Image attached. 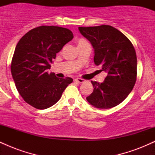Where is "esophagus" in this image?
<instances>
[{"label": "esophagus", "instance_id": "34e87169", "mask_svg": "<svg viewBox=\"0 0 155 155\" xmlns=\"http://www.w3.org/2000/svg\"><path fill=\"white\" fill-rule=\"evenodd\" d=\"M75 81H76V82L81 84V83L84 82V80L82 79H80V78H77V79H75Z\"/></svg>", "mask_w": 155, "mask_h": 155}]
</instances>
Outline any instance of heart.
Segmentation results:
<instances>
[{
  "mask_svg": "<svg viewBox=\"0 0 155 155\" xmlns=\"http://www.w3.org/2000/svg\"><path fill=\"white\" fill-rule=\"evenodd\" d=\"M84 42H86L84 40H79V41H78V45H79V44H81L84 43Z\"/></svg>",
  "mask_w": 155,
  "mask_h": 155,
  "instance_id": "1",
  "label": "heart"
}]
</instances>
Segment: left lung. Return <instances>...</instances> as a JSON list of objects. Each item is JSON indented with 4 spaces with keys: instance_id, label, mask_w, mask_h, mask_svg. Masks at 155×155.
<instances>
[{
    "instance_id": "obj_1",
    "label": "left lung",
    "mask_w": 155,
    "mask_h": 155,
    "mask_svg": "<svg viewBox=\"0 0 155 155\" xmlns=\"http://www.w3.org/2000/svg\"><path fill=\"white\" fill-rule=\"evenodd\" d=\"M79 32L92 44L94 63L107 76L102 83L91 81L93 92L87 101L97 108H111L123 101L136 81L137 58L132 43L110 25L79 27Z\"/></svg>"
}]
</instances>
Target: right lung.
Masks as SVG:
<instances>
[{
	"instance_id": "right-lung-1",
	"label": "right lung",
	"mask_w": 155,
	"mask_h": 155,
	"mask_svg": "<svg viewBox=\"0 0 155 155\" xmlns=\"http://www.w3.org/2000/svg\"><path fill=\"white\" fill-rule=\"evenodd\" d=\"M74 38L70 30L58 26L32 29L19 41L11 71L19 95L27 104L46 109L60 100L73 79H60L49 73L57 53Z\"/></svg>"
}]
</instances>
